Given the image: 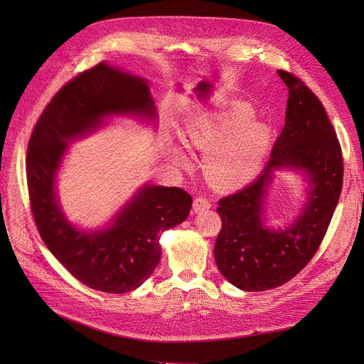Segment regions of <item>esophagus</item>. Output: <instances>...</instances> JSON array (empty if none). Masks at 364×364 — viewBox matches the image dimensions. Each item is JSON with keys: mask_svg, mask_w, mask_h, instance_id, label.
<instances>
[{"mask_svg": "<svg viewBox=\"0 0 364 364\" xmlns=\"http://www.w3.org/2000/svg\"><path fill=\"white\" fill-rule=\"evenodd\" d=\"M209 208H211V200H209L208 198H205V196H198V198H195V200H193V209H195V213L205 211V209H209Z\"/></svg>", "mask_w": 364, "mask_h": 364, "instance_id": "1", "label": "esophagus"}]
</instances>
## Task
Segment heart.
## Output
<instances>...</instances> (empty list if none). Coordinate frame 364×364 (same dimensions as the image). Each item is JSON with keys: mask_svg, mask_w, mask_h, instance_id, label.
Here are the masks:
<instances>
[{"mask_svg": "<svg viewBox=\"0 0 364 364\" xmlns=\"http://www.w3.org/2000/svg\"><path fill=\"white\" fill-rule=\"evenodd\" d=\"M250 107L237 105L232 114L215 124L195 125L186 132V140L200 150H208L205 172L215 186L233 188L252 181L267 156L270 146V129L265 124L250 119ZM178 164H186L181 151L176 153Z\"/></svg>", "mask_w": 364, "mask_h": 364, "instance_id": "obj_1", "label": "heart"}]
</instances>
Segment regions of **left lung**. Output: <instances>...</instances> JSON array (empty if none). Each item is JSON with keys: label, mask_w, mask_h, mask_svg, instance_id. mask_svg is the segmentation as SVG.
Segmentation results:
<instances>
[{"label": "left lung", "mask_w": 364, "mask_h": 364, "mask_svg": "<svg viewBox=\"0 0 364 364\" xmlns=\"http://www.w3.org/2000/svg\"><path fill=\"white\" fill-rule=\"evenodd\" d=\"M289 90L284 127L270 161L250 186L218 200L221 230L214 257L221 274L242 291L274 289L294 279L316 255L338 205L343 159L336 131L317 95L288 70H277ZM302 168L312 181L309 203L283 232L262 225V198L276 168Z\"/></svg>", "instance_id": "1"}]
</instances>
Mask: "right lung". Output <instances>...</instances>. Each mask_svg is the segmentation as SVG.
Returning <instances> with one entry per match:
<instances>
[{
  "mask_svg": "<svg viewBox=\"0 0 364 364\" xmlns=\"http://www.w3.org/2000/svg\"><path fill=\"white\" fill-rule=\"evenodd\" d=\"M112 113L155 114L147 84L106 63L84 70L55 92L31 134L26 180L38 233L65 269L88 288L131 292L161 259L159 235L183 223L192 196L180 187H144L107 230L82 233L57 206L54 178L66 143Z\"/></svg>",
  "mask_w": 364,
  "mask_h": 364,
  "instance_id": "obj_1",
  "label": "right lung"
}]
</instances>
